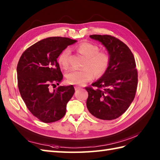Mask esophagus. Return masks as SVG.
Instances as JSON below:
<instances>
[{
	"instance_id": "esophagus-1",
	"label": "esophagus",
	"mask_w": 160,
	"mask_h": 160,
	"mask_svg": "<svg viewBox=\"0 0 160 160\" xmlns=\"http://www.w3.org/2000/svg\"><path fill=\"white\" fill-rule=\"evenodd\" d=\"M80 89H81V88L80 87H75V89H76V90H79Z\"/></svg>"
}]
</instances>
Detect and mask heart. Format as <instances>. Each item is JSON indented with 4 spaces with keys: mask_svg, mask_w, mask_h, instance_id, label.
Returning <instances> with one entry per match:
<instances>
[{
    "mask_svg": "<svg viewBox=\"0 0 160 160\" xmlns=\"http://www.w3.org/2000/svg\"><path fill=\"white\" fill-rule=\"evenodd\" d=\"M78 53L86 58L81 69H71L67 75V82L71 84L84 85L93 79V76L100 77L105 73L109 67L111 58L108 52L99 51L96 45L89 42H83L76 47ZM70 50L64 49L58 57L60 65L64 69L69 66Z\"/></svg>",
    "mask_w": 160,
    "mask_h": 160,
    "instance_id": "b5f03b06",
    "label": "heart"
}]
</instances>
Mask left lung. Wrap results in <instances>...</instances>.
<instances>
[{
  "instance_id": "1",
  "label": "left lung",
  "mask_w": 160,
  "mask_h": 160,
  "mask_svg": "<svg viewBox=\"0 0 160 160\" xmlns=\"http://www.w3.org/2000/svg\"><path fill=\"white\" fill-rule=\"evenodd\" d=\"M106 47L111 58L107 71L85 89L89 93L87 107L100 120H112L128 109L138 87V71L133 54L127 45L109 35H91Z\"/></svg>"
}]
</instances>
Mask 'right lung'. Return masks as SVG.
Instances as JSON below:
<instances>
[{"label": "right lung", "mask_w": 160, "mask_h": 160, "mask_svg": "<svg viewBox=\"0 0 160 160\" xmlns=\"http://www.w3.org/2000/svg\"><path fill=\"white\" fill-rule=\"evenodd\" d=\"M76 40L50 37L33 44L23 52L17 65L18 87L27 107L45 123L56 122L66 113L67 104L72 98L73 85H59L63 76L57 58Z\"/></svg>", "instance_id": "add662e5"}]
</instances>
